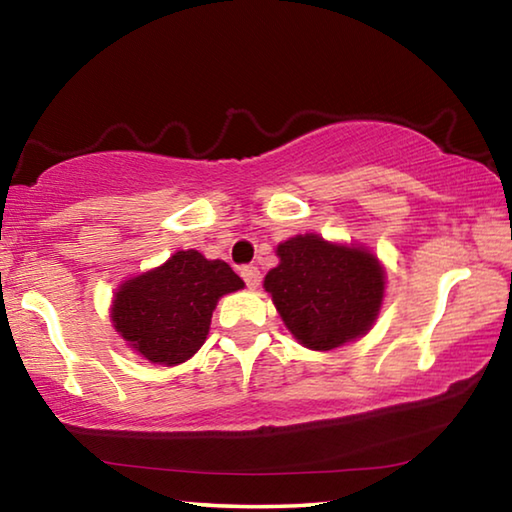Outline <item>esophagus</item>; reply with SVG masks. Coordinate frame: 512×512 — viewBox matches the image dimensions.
<instances>
[{
	"label": "esophagus",
	"mask_w": 512,
	"mask_h": 512,
	"mask_svg": "<svg viewBox=\"0 0 512 512\" xmlns=\"http://www.w3.org/2000/svg\"><path fill=\"white\" fill-rule=\"evenodd\" d=\"M241 277L248 284V289H257L259 282H262V273H259L257 266H244L241 268Z\"/></svg>",
	"instance_id": "34e87169"
}]
</instances>
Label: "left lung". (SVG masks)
<instances>
[{
  "label": "left lung",
  "instance_id": "1",
  "mask_svg": "<svg viewBox=\"0 0 512 512\" xmlns=\"http://www.w3.org/2000/svg\"><path fill=\"white\" fill-rule=\"evenodd\" d=\"M264 277L277 314L309 350L327 352L368 334L384 300V268L363 246L296 235L277 246Z\"/></svg>",
  "mask_w": 512,
  "mask_h": 512
}]
</instances>
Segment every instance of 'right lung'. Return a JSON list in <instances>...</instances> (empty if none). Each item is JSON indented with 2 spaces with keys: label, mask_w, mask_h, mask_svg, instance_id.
<instances>
[{
  "label": "right lung",
  "mask_w": 512,
  "mask_h": 512,
  "mask_svg": "<svg viewBox=\"0 0 512 512\" xmlns=\"http://www.w3.org/2000/svg\"><path fill=\"white\" fill-rule=\"evenodd\" d=\"M244 289L223 262L178 250L162 266L126 280L110 307L112 325L151 363L178 366L201 350L221 296Z\"/></svg>",
  "instance_id": "obj_1"
}]
</instances>
